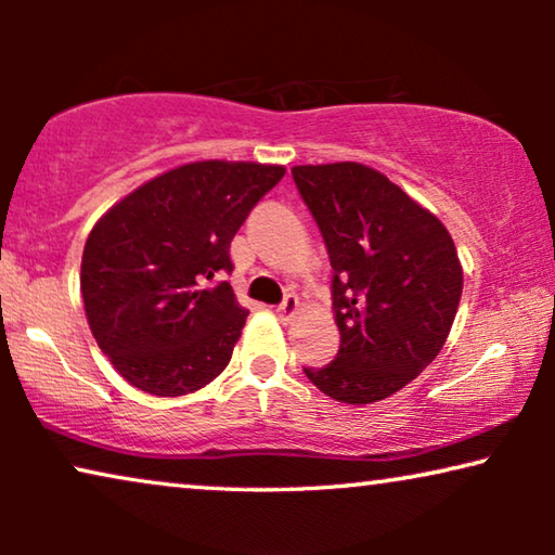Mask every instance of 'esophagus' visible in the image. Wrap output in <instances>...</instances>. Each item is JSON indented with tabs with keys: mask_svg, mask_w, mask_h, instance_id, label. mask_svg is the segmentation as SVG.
<instances>
[{
	"mask_svg": "<svg viewBox=\"0 0 555 555\" xmlns=\"http://www.w3.org/2000/svg\"><path fill=\"white\" fill-rule=\"evenodd\" d=\"M298 308H300L298 295L291 293V295H285V300L278 306V315L280 318H293L295 313H298Z\"/></svg>",
	"mask_w": 555,
	"mask_h": 555,
	"instance_id": "esophagus-1",
	"label": "esophagus"
}]
</instances>
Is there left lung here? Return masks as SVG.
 Segmentation results:
<instances>
[{
  "label": "left lung",
  "mask_w": 555,
  "mask_h": 555,
  "mask_svg": "<svg viewBox=\"0 0 555 555\" xmlns=\"http://www.w3.org/2000/svg\"><path fill=\"white\" fill-rule=\"evenodd\" d=\"M328 247L336 361L302 369L344 404L382 401L414 382L450 336L462 264L447 227L382 171L356 162L293 166Z\"/></svg>",
  "instance_id": "1"
}]
</instances>
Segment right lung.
Returning a JSON list of instances; mask_svg holds the SVG:
<instances>
[{"label": "right lung", "mask_w": 555, "mask_h": 555, "mask_svg": "<svg viewBox=\"0 0 555 555\" xmlns=\"http://www.w3.org/2000/svg\"><path fill=\"white\" fill-rule=\"evenodd\" d=\"M283 166L194 162L158 173L98 219L80 264L88 325L135 389L184 397L222 374L245 328L230 242Z\"/></svg>", "instance_id": "1"}]
</instances>
